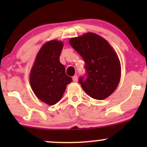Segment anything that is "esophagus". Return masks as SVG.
<instances>
[{
	"instance_id": "obj_1",
	"label": "esophagus",
	"mask_w": 147,
	"mask_h": 147,
	"mask_svg": "<svg viewBox=\"0 0 147 147\" xmlns=\"http://www.w3.org/2000/svg\"><path fill=\"white\" fill-rule=\"evenodd\" d=\"M72 79H73L74 82H77V81H78V77H77V75H75L73 76V77H72Z\"/></svg>"
}]
</instances>
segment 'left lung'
I'll return each mask as SVG.
<instances>
[{"label":"left lung","instance_id":"8db88e82","mask_svg":"<svg viewBox=\"0 0 147 147\" xmlns=\"http://www.w3.org/2000/svg\"><path fill=\"white\" fill-rule=\"evenodd\" d=\"M69 43L85 61V76L79 79L83 90L98 100L110 96L121 77L120 62L113 48L102 36L92 32L71 38Z\"/></svg>","mask_w":147,"mask_h":147}]
</instances>
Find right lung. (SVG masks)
Masks as SVG:
<instances>
[{
  "instance_id": "add662e5",
  "label": "right lung",
  "mask_w": 147,
  "mask_h": 147,
  "mask_svg": "<svg viewBox=\"0 0 147 147\" xmlns=\"http://www.w3.org/2000/svg\"><path fill=\"white\" fill-rule=\"evenodd\" d=\"M63 47V42L57 40L45 43L37 54L30 74L35 95L48 105H54L61 99L67 85L72 81L59 61Z\"/></svg>"
}]
</instances>
